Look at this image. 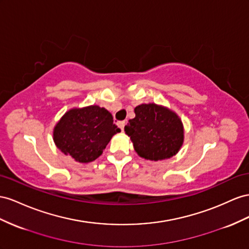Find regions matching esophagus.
Listing matches in <instances>:
<instances>
[{
	"label": "esophagus",
	"mask_w": 249,
	"mask_h": 249,
	"mask_svg": "<svg viewBox=\"0 0 249 249\" xmlns=\"http://www.w3.org/2000/svg\"><path fill=\"white\" fill-rule=\"evenodd\" d=\"M124 124H125V122H119V123H118V126L120 127V130H122V131H124Z\"/></svg>",
	"instance_id": "obj_1"
}]
</instances>
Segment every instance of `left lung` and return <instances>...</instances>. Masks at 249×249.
I'll return each instance as SVG.
<instances>
[{"label": "left lung", "instance_id": "1", "mask_svg": "<svg viewBox=\"0 0 249 249\" xmlns=\"http://www.w3.org/2000/svg\"><path fill=\"white\" fill-rule=\"evenodd\" d=\"M135 117L124 126L134 149L140 157L158 161L171 158L183 144L184 130L179 116L156 104H142L135 109Z\"/></svg>", "mask_w": 249, "mask_h": 249}]
</instances>
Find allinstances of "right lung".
I'll use <instances>...</instances> for the list:
<instances>
[{
	"label": "right lung",
	"mask_w": 249,
	"mask_h": 249,
	"mask_svg": "<svg viewBox=\"0 0 249 249\" xmlns=\"http://www.w3.org/2000/svg\"><path fill=\"white\" fill-rule=\"evenodd\" d=\"M119 132L112 114L93 105L66 112L54 126L53 140L65 155L88 163L102 155L111 138Z\"/></svg>",
	"instance_id": "obj_1"
}]
</instances>
